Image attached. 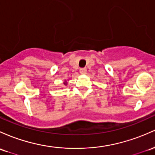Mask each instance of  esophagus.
Instances as JSON below:
<instances>
[{
  "instance_id": "34e87169",
  "label": "esophagus",
  "mask_w": 155,
  "mask_h": 155,
  "mask_svg": "<svg viewBox=\"0 0 155 155\" xmlns=\"http://www.w3.org/2000/svg\"><path fill=\"white\" fill-rule=\"evenodd\" d=\"M79 72H80L81 74H85L87 73V69L85 68H81L79 70Z\"/></svg>"
}]
</instances>
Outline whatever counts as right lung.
Instances as JSON below:
<instances>
[{"label":"right lung","mask_w":155,"mask_h":155,"mask_svg":"<svg viewBox=\"0 0 155 155\" xmlns=\"http://www.w3.org/2000/svg\"><path fill=\"white\" fill-rule=\"evenodd\" d=\"M64 84H66V83H65V82H64Z\"/></svg>","instance_id":"1"}]
</instances>
